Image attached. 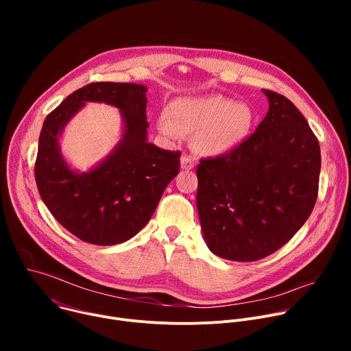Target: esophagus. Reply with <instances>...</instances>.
<instances>
[{"mask_svg": "<svg viewBox=\"0 0 351 351\" xmlns=\"http://www.w3.org/2000/svg\"><path fill=\"white\" fill-rule=\"evenodd\" d=\"M180 165H182V169H186V171H190L193 167H194V160L190 157V156H182L180 158Z\"/></svg>", "mask_w": 351, "mask_h": 351, "instance_id": "34e87169", "label": "esophagus"}]
</instances>
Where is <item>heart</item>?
<instances>
[{
  "label": "heart",
  "instance_id": "obj_1",
  "mask_svg": "<svg viewBox=\"0 0 351 351\" xmlns=\"http://www.w3.org/2000/svg\"><path fill=\"white\" fill-rule=\"evenodd\" d=\"M253 118L247 104H236L223 95L182 97L169 104L168 115L160 117L158 129L171 138L190 133L198 153L219 156L229 153L247 137Z\"/></svg>",
  "mask_w": 351,
  "mask_h": 351
}]
</instances>
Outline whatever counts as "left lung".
Returning <instances> with one entry per match:
<instances>
[{"mask_svg":"<svg viewBox=\"0 0 351 351\" xmlns=\"http://www.w3.org/2000/svg\"><path fill=\"white\" fill-rule=\"evenodd\" d=\"M269 110L229 153L197 167V208L211 252L257 261L285 245L311 215L321 171L319 143L285 95L263 90Z\"/></svg>","mask_w":351,"mask_h":351,"instance_id":"obj_1","label":"left lung"}]
</instances>
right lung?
I'll return each mask as SVG.
<instances>
[{
  "mask_svg": "<svg viewBox=\"0 0 351 351\" xmlns=\"http://www.w3.org/2000/svg\"><path fill=\"white\" fill-rule=\"evenodd\" d=\"M145 91L133 83H90L68 95L43 123L34 165L38 193L53 217L86 243L112 245L132 239L152 218L168 183L179 173L180 152H167L147 141ZM88 101L119 108L125 132L111 156L90 173L77 174L63 161L58 138Z\"/></svg>",
  "mask_w": 351,
  "mask_h": 351,
  "instance_id": "obj_1",
  "label": "right lung"
}]
</instances>
